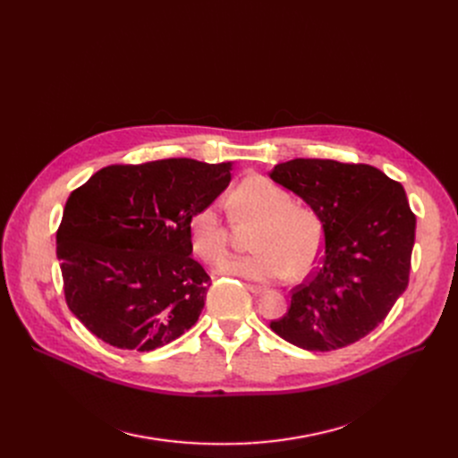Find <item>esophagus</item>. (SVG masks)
Wrapping results in <instances>:
<instances>
[{"label": "esophagus", "instance_id": "34e87169", "mask_svg": "<svg viewBox=\"0 0 458 458\" xmlns=\"http://www.w3.org/2000/svg\"><path fill=\"white\" fill-rule=\"evenodd\" d=\"M247 290H249L252 295H261V293H266V287L254 285V284H247Z\"/></svg>", "mask_w": 458, "mask_h": 458}]
</instances>
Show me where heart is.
<instances>
[{
	"mask_svg": "<svg viewBox=\"0 0 458 458\" xmlns=\"http://www.w3.org/2000/svg\"><path fill=\"white\" fill-rule=\"evenodd\" d=\"M237 223L256 225L250 256L226 258L216 271L252 282L282 280L287 275L306 276L318 266L325 245V228L318 211L295 204L290 192L266 178H247L230 195ZM191 249L200 259H219L228 243V232L215 206L199 209L189 219Z\"/></svg>",
	"mask_w": 458,
	"mask_h": 458,
	"instance_id": "b5f03b06",
	"label": "heart"
}]
</instances>
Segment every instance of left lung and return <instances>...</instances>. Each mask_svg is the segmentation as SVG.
<instances>
[{
	"instance_id": "1",
	"label": "left lung",
	"mask_w": 458,
	"mask_h": 458,
	"mask_svg": "<svg viewBox=\"0 0 458 458\" xmlns=\"http://www.w3.org/2000/svg\"><path fill=\"white\" fill-rule=\"evenodd\" d=\"M269 176L314 208L325 228L319 269L295 287L271 330L321 352L362 340L408 285L416 215L403 185L371 165L332 159L278 163Z\"/></svg>"
}]
</instances>
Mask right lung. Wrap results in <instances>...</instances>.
Wrapping results in <instances>:
<instances>
[{
    "label": "right lung",
    "instance_id": "obj_1",
    "mask_svg": "<svg viewBox=\"0 0 458 458\" xmlns=\"http://www.w3.org/2000/svg\"><path fill=\"white\" fill-rule=\"evenodd\" d=\"M230 171L185 157L109 165L70 192L57 259L66 304L96 338L147 352L199 321L211 280L191 258L189 219Z\"/></svg>",
    "mask_w": 458,
    "mask_h": 458
}]
</instances>
